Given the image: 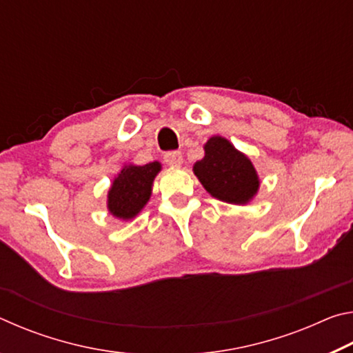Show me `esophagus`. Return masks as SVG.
<instances>
[{
  "label": "esophagus",
  "mask_w": 353,
  "mask_h": 353,
  "mask_svg": "<svg viewBox=\"0 0 353 353\" xmlns=\"http://www.w3.org/2000/svg\"><path fill=\"white\" fill-rule=\"evenodd\" d=\"M165 162L171 166H181L183 163V157L179 151H171L165 154Z\"/></svg>",
  "instance_id": "1"
}]
</instances>
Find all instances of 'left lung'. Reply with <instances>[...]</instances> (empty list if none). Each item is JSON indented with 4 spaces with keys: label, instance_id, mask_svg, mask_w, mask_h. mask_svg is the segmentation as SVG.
I'll list each match as a JSON object with an SVG mask.
<instances>
[{
    "label": "left lung",
    "instance_id": "1",
    "mask_svg": "<svg viewBox=\"0 0 353 353\" xmlns=\"http://www.w3.org/2000/svg\"><path fill=\"white\" fill-rule=\"evenodd\" d=\"M193 171L208 194L227 204L246 205L259 193L260 177L250 159L221 135L208 139Z\"/></svg>",
    "mask_w": 353,
    "mask_h": 353
}]
</instances>
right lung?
Masks as SVG:
<instances>
[{
  "instance_id": "obj_1",
  "label": "right lung",
  "mask_w": 353,
  "mask_h": 353,
  "mask_svg": "<svg viewBox=\"0 0 353 353\" xmlns=\"http://www.w3.org/2000/svg\"><path fill=\"white\" fill-rule=\"evenodd\" d=\"M162 170V163L124 165L107 193V210L121 221H130L139 214L152 194L154 179Z\"/></svg>"
}]
</instances>
